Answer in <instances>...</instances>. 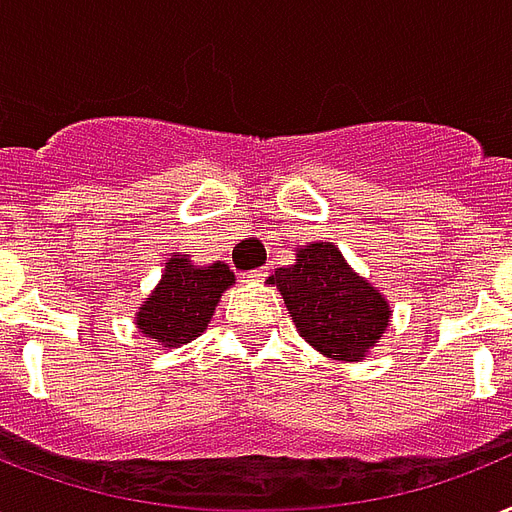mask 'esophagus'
Wrapping results in <instances>:
<instances>
[{"mask_svg": "<svg viewBox=\"0 0 512 512\" xmlns=\"http://www.w3.org/2000/svg\"><path fill=\"white\" fill-rule=\"evenodd\" d=\"M267 275H269V269L261 267V269H253V272L248 277H251V280H256V283H261V280H264V277H267Z\"/></svg>", "mask_w": 512, "mask_h": 512, "instance_id": "1", "label": "esophagus"}]
</instances>
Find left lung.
<instances>
[{
	"mask_svg": "<svg viewBox=\"0 0 512 512\" xmlns=\"http://www.w3.org/2000/svg\"><path fill=\"white\" fill-rule=\"evenodd\" d=\"M277 285L304 342L334 360H363L390 326V301L347 264L334 243L296 248L288 267H277Z\"/></svg>",
	"mask_w": 512,
	"mask_h": 512,
	"instance_id": "8db88e82",
	"label": "left lung"
}]
</instances>
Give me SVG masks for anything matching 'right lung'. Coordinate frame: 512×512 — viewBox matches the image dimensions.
Listing matches in <instances>:
<instances>
[{"label":"right lung","mask_w":512,"mask_h":512,"mask_svg":"<svg viewBox=\"0 0 512 512\" xmlns=\"http://www.w3.org/2000/svg\"><path fill=\"white\" fill-rule=\"evenodd\" d=\"M235 285V272L224 261L194 264L189 253L165 261L154 291L136 310V328L165 350L192 342L208 328L221 296Z\"/></svg>","instance_id":"1"}]
</instances>
